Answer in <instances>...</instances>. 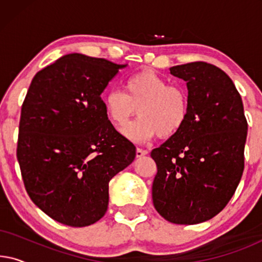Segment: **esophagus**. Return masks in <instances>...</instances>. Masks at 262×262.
Segmentation results:
<instances>
[{"instance_id":"esophagus-1","label":"esophagus","mask_w":262,"mask_h":262,"mask_svg":"<svg viewBox=\"0 0 262 262\" xmlns=\"http://www.w3.org/2000/svg\"><path fill=\"white\" fill-rule=\"evenodd\" d=\"M148 152H149L148 150L142 149V148H137V150H136V156H137V157H142V156L146 155V154H148Z\"/></svg>"}]
</instances>
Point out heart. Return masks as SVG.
Returning <instances> with one entry per match:
<instances>
[{
  "mask_svg": "<svg viewBox=\"0 0 262 262\" xmlns=\"http://www.w3.org/2000/svg\"><path fill=\"white\" fill-rule=\"evenodd\" d=\"M106 116L116 126H123L137 108V119L123 128L125 137L144 142L155 137L178 135L189 116L188 93L184 87L169 84L152 70H142L125 80L124 93L112 89L103 98Z\"/></svg>",
  "mask_w": 262,
  "mask_h": 262,
  "instance_id": "b5f03b06",
  "label": "heart"
}]
</instances>
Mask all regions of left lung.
Segmentation results:
<instances>
[{
	"label": "left lung",
	"instance_id": "8db88e82",
	"mask_svg": "<svg viewBox=\"0 0 262 262\" xmlns=\"http://www.w3.org/2000/svg\"><path fill=\"white\" fill-rule=\"evenodd\" d=\"M187 84L184 128L151 151L152 203L170 223L198 224L227 206L245 169L248 124L239 93L223 70L205 62L170 68Z\"/></svg>",
	"mask_w": 262,
	"mask_h": 262
}]
</instances>
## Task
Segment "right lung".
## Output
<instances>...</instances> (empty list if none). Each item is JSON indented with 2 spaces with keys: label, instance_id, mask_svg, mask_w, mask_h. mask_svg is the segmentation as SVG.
Masks as SVG:
<instances>
[{
  "label": "right lung",
  "instance_id": "right-lung-1",
  "mask_svg": "<svg viewBox=\"0 0 262 262\" xmlns=\"http://www.w3.org/2000/svg\"><path fill=\"white\" fill-rule=\"evenodd\" d=\"M125 67L70 53L31 82L16 157L32 202L59 223L81 228L102 218L110 180L135 160V145L113 127L101 99Z\"/></svg>",
  "mask_w": 262,
  "mask_h": 262
}]
</instances>
